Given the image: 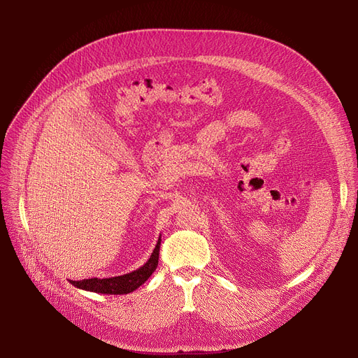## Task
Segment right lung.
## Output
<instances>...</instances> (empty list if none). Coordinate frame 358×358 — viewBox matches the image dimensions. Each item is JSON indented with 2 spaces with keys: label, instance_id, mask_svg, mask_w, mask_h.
I'll list each match as a JSON object with an SVG mask.
<instances>
[{
  "label": "right lung",
  "instance_id": "add662e5",
  "mask_svg": "<svg viewBox=\"0 0 358 358\" xmlns=\"http://www.w3.org/2000/svg\"><path fill=\"white\" fill-rule=\"evenodd\" d=\"M159 247H161V236L158 238L157 245L152 254H150L149 259L142 267H139L135 271L117 275V277H108V278H85L80 281L71 280V283L75 287L87 290V292H96L101 294H127L141 287L145 281L152 275V273L158 266Z\"/></svg>",
  "mask_w": 358,
  "mask_h": 358
}]
</instances>
